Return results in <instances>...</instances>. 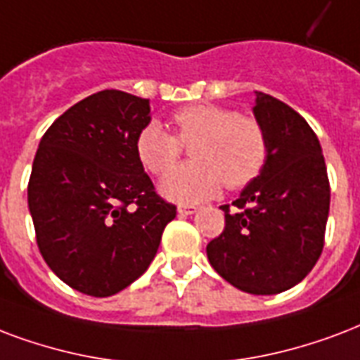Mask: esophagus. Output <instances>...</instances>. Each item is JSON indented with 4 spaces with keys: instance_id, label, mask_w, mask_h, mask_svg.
Here are the masks:
<instances>
[{
    "instance_id": "obj_1",
    "label": "esophagus",
    "mask_w": 360,
    "mask_h": 360,
    "mask_svg": "<svg viewBox=\"0 0 360 360\" xmlns=\"http://www.w3.org/2000/svg\"><path fill=\"white\" fill-rule=\"evenodd\" d=\"M196 211H198L196 205H179V207H177V213H179V215H194Z\"/></svg>"
}]
</instances>
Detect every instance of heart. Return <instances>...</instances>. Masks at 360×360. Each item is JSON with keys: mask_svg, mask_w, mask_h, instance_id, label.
Masks as SVG:
<instances>
[{"mask_svg": "<svg viewBox=\"0 0 360 360\" xmlns=\"http://www.w3.org/2000/svg\"><path fill=\"white\" fill-rule=\"evenodd\" d=\"M177 137L149 122L136 137V156L149 174L164 175L179 160L181 143H195V162L169 172L160 183L166 198L194 204L226 185L243 188L259 177L268 158V139L259 120L213 103L181 107L174 115Z\"/></svg>", "mask_w": 360, "mask_h": 360, "instance_id": "b5f03b06", "label": "heart"}]
</instances>
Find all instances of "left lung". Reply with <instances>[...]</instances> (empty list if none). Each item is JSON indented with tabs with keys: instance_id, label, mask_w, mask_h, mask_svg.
<instances>
[{
	"instance_id": "left-lung-1",
	"label": "left lung",
	"mask_w": 360,
	"mask_h": 360,
	"mask_svg": "<svg viewBox=\"0 0 360 360\" xmlns=\"http://www.w3.org/2000/svg\"><path fill=\"white\" fill-rule=\"evenodd\" d=\"M266 131L262 172L223 205V234L207 243L210 264L236 289L278 295L308 276L325 245L330 186L319 139L304 117L274 96L255 92Z\"/></svg>"
}]
</instances>
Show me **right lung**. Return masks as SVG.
<instances>
[{"mask_svg": "<svg viewBox=\"0 0 360 360\" xmlns=\"http://www.w3.org/2000/svg\"><path fill=\"white\" fill-rule=\"evenodd\" d=\"M149 100L101 90L70 107L41 137L27 183L37 245L82 295H117L155 259L175 205L155 192L136 156Z\"/></svg>", "mask_w": 360, "mask_h": 360, "instance_id": "obj_1", "label": "right lung"}]
</instances>
